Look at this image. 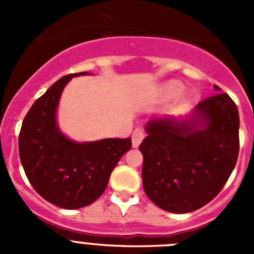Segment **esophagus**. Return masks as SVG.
Segmentation results:
<instances>
[{
  "mask_svg": "<svg viewBox=\"0 0 254 254\" xmlns=\"http://www.w3.org/2000/svg\"><path fill=\"white\" fill-rule=\"evenodd\" d=\"M145 137V132L142 131L141 128H136L132 133V146L133 147H138L140 146L141 141L143 140Z\"/></svg>",
  "mask_w": 254,
  "mask_h": 254,
  "instance_id": "1",
  "label": "esophagus"
}]
</instances>
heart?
Returning <instances> with one entry per match:
<instances>
[{"mask_svg":"<svg viewBox=\"0 0 254 254\" xmlns=\"http://www.w3.org/2000/svg\"><path fill=\"white\" fill-rule=\"evenodd\" d=\"M183 90H185V87L181 82L172 80V81H168L161 85L160 89L158 90V98L161 100L174 99V98L181 95Z\"/></svg>","mask_w":254,"mask_h":254,"instance_id":"obj_1","label":"heart"}]
</instances>
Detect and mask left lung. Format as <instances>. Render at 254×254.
Listing matches in <instances>:
<instances>
[{"mask_svg": "<svg viewBox=\"0 0 254 254\" xmlns=\"http://www.w3.org/2000/svg\"><path fill=\"white\" fill-rule=\"evenodd\" d=\"M145 131L140 145L143 190L169 212L186 214L207 205L237 164L239 113L226 93L199 102L183 120L152 118Z\"/></svg>", "mask_w": 254, "mask_h": 254, "instance_id": "left-lung-1", "label": "left lung"}]
</instances>
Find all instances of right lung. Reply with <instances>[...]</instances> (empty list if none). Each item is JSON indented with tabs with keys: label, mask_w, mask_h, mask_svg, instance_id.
I'll return each instance as SVG.
<instances>
[{
	"label": "right lung",
	"mask_w": 254,
	"mask_h": 254,
	"mask_svg": "<svg viewBox=\"0 0 254 254\" xmlns=\"http://www.w3.org/2000/svg\"><path fill=\"white\" fill-rule=\"evenodd\" d=\"M66 75L31 105L19 134V154L30 185L58 207L75 210L99 198L112 170L132 146L131 138H104L76 142L61 132L57 108L67 82Z\"/></svg>",
	"instance_id": "add662e5"
}]
</instances>
